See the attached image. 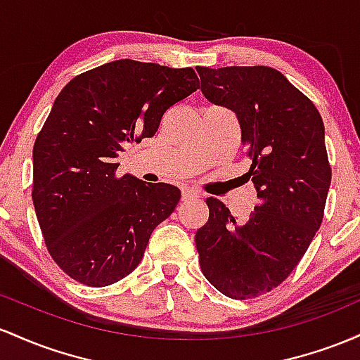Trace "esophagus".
Wrapping results in <instances>:
<instances>
[{
    "label": "esophagus",
    "instance_id": "34e87169",
    "mask_svg": "<svg viewBox=\"0 0 360 360\" xmlns=\"http://www.w3.org/2000/svg\"><path fill=\"white\" fill-rule=\"evenodd\" d=\"M193 197H197V192L193 191V188H191V187L181 188V199L188 200V199H193Z\"/></svg>",
    "mask_w": 360,
    "mask_h": 360
}]
</instances>
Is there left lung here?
I'll list each match as a JSON object with an SVG mask.
<instances>
[{
  "mask_svg": "<svg viewBox=\"0 0 360 360\" xmlns=\"http://www.w3.org/2000/svg\"><path fill=\"white\" fill-rule=\"evenodd\" d=\"M200 91L236 114L260 199L245 223L209 197L195 233L202 274L224 296L250 300L292 272L321 226L332 169L325 126L308 96L269 66L197 68Z\"/></svg>",
  "mask_w": 360,
  "mask_h": 360,
  "instance_id": "1",
  "label": "left lung"
}]
</instances>
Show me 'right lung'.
<instances>
[{
    "label": "right lung",
    "mask_w": 360,
    "mask_h": 360,
    "mask_svg": "<svg viewBox=\"0 0 360 360\" xmlns=\"http://www.w3.org/2000/svg\"><path fill=\"white\" fill-rule=\"evenodd\" d=\"M197 88L192 68L120 59L60 90L34 144L32 200L51 257L75 281L105 288L129 276L175 211L179 187L119 179L117 158Z\"/></svg>",
    "instance_id": "obj_1"
}]
</instances>
